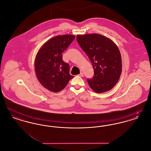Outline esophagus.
I'll use <instances>...</instances> for the list:
<instances>
[{"label":"esophagus","instance_id":"obj_1","mask_svg":"<svg viewBox=\"0 0 151 151\" xmlns=\"http://www.w3.org/2000/svg\"><path fill=\"white\" fill-rule=\"evenodd\" d=\"M79 76H80V77H83V76H84V75H83V72H80V73L79 75Z\"/></svg>","mask_w":151,"mask_h":151}]
</instances>
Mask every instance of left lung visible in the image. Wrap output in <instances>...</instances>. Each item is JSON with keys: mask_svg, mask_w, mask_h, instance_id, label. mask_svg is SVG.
I'll return each mask as SVG.
<instances>
[{"mask_svg": "<svg viewBox=\"0 0 151 151\" xmlns=\"http://www.w3.org/2000/svg\"><path fill=\"white\" fill-rule=\"evenodd\" d=\"M76 39L93 67V78L87 79L91 88L97 93L111 89L122 72L121 55L116 45L97 33L78 35Z\"/></svg>", "mask_w": 151, "mask_h": 151, "instance_id": "left-lung-1", "label": "left lung"}]
</instances>
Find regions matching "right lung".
Wrapping results in <instances>:
<instances>
[{
  "label": "right lung",
  "mask_w": 151,
  "mask_h": 151,
  "mask_svg": "<svg viewBox=\"0 0 151 151\" xmlns=\"http://www.w3.org/2000/svg\"><path fill=\"white\" fill-rule=\"evenodd\" d=\"M75 38L65 35L52 37L40 47L37 53L35 68L36 76L42 86L57 93L63 90L73 78L70 74L69 65L62 59V52Z\"/></svg>",
  "instance_id": "add662e5"
}]
</instances>
